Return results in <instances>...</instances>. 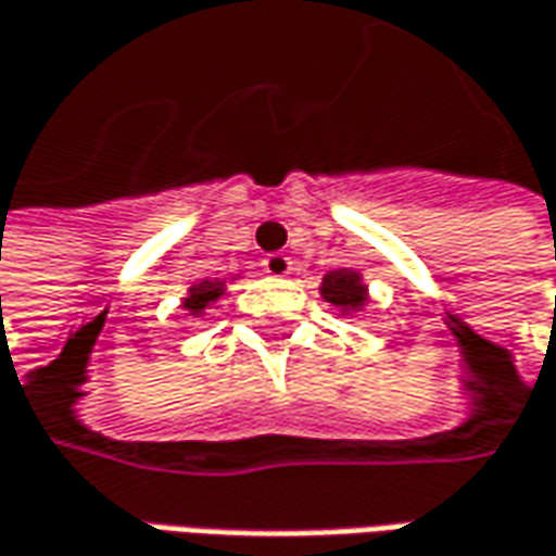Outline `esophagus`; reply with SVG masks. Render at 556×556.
Here are the masks:
<instances>
[{
	"instance_id": "esophagus-1",
	"label": "esophagus",
	"mask_w": 556,
	"mask_h": 556,
	"mask_svg": "<svg viewBox=\"0 0 556 556\" xmlns=\"http://www.w3.org/2000/svg\"><path fill=\"white\" fill-rule=\"evenodd\" d=\"M261 267H264V274H270V277H289V274H292V258L282 255V252H274V255H267V258L261 261Z\"/></svg>"
}]
</instances>
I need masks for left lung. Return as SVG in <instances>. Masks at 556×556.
<instances>
[{"label": "left lung", "mask_w": 556, "mask_h": 556, "mask_svg": "<svg viewBox=\"0 0 556 556\" xmlns=\"http://www.w3.org/2000/svg\"><path fill=\"white\" fill-rule=\"evenodd\" d=\"M319 295L326 298L332 307H338L341 314H351V311H363L369 304V292L363 286V277L351 270V267H341V270H329L323 277L319 286Z\"/></svg>", "instance_id": "left-lung-1"}]
</instances>
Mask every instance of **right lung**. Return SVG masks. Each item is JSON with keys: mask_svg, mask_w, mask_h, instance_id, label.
Returning a JSON list of instances; mask_svg holds the SVG:
<instances>
[{"mask_svg": "<svg viewBox=\"0 0 556 556\" xmlns=\"http://www.w3.org/2000/svg\"><path fill=\"white\" fill-rule=\"evenodd\" d=\"M220 295H224V279H202V282L187 289L184 307L193 316H202L205 314V307H212Z\"/></svg>", "mask_w": 556, "mask_h": 556, "instance_id": "1", "label": "right lung"}]
</instances>
